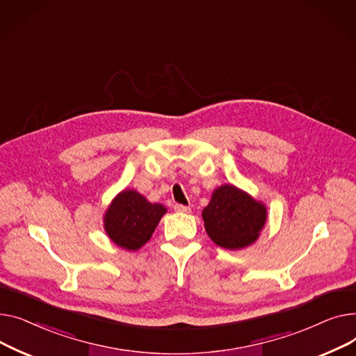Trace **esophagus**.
<instances>
[{
  "label": "esophagus",
  "mask_w": 356,
  "mask_h": 356,
  "mask_svg": "<svg viewBox=\"0 0 356 356\" xmlns=\"http://www.w3.org/2000/svg\"><path fill=\"white\" fill-rule=\"evenodd\" d=\"M174 210H175L177 213H182V214H188V213H191V208H190V207H186V205H181V204H175V205H174Z\"/></svg>",
  "instance_id": "1"
}]
</instances>
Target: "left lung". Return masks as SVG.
I'll list each match as a JSON object with an SVG mask.
<instances>
[{
	"instance_id": "left-lung-1",
	"label": "left lung",
	"mask_w": 356,
	"mask_h": 356,
	"mask_svg": "<svg viewBox=\"0 0 356 356\" xmlns=\"http://www.w3.org/2000/svg\"><path fill=\"white\" fill-rule=\"evenodd\" d=\"M205 232L217 245L241 250L257 241L267 221V207L233 184L213 191L202 210Z\"/></svg>"
}]
</instances>
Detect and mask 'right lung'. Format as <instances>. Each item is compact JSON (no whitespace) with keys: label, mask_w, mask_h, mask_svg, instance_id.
<instances>
[{"label":"right lung","mask_w":356,"mask_h":356,"mask_svg":"<svg viewBox=\"0 0 356 356\" xmlns=\"http://www.w3.org/2000/svg\"><path fill=\"white\" fill-rule=\"evenodd\" d=\"M166 214L162 204H152L140 193L124 188L103 214V228L118 247L136 252L148 243L161 218Z\"/></svg>","instance_id":"1"}]
</instances>
